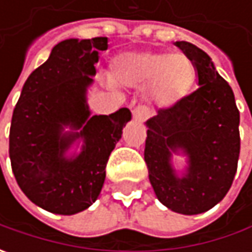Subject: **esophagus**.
Returning <instances> with one entry per match:
<instances>
[{"mask_svg":"<svg viewBox=\"0 0 252 252\" xmlns=\"http://www.w3.org/2000/svg\"><path fill=\"white\" fill-rule=\"evenodd\" d=\"M146 118H147V112H146V109L143 106L134 108V111H133V121L140 122L141 123V122L146 121Z\"/></svg>","mask_w":252,"mask_h":252,"instance_id":"1","label":"esophagus"}]
</instances>
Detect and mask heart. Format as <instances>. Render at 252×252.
Wrapping results in <instances>:
<instances>
[{"label": "heart", "instance_id": "b5f03b06", "mask_svg": "<svg viewBox=\"0 0 252 252\" xmlns=\"http://www.w3.org/2000/svg\"><path fill=\"white\" fill-rule=\"evenodd\" d=\"M112 81L127 88H144L151 105L168 109L188 96L196 68L188 56L162 52H129L113 59Z\"/></svg>", "mask_w": 252, "mask_h": 252}]
</instances>
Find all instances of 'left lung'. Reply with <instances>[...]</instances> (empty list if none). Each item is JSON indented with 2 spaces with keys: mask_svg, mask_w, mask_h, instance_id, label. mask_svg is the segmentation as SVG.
<instances>
[{
  "mask_svg": "<svg viewBox=\"0 0 252 252\" xmlns=\"http://www.w3.org/2000/svg\"><path fill=\"white\" fill-rule=\"evenodd\" d=\"M195 64L199 88L146 122L144 160L156 196L169 210L199 215L226 196L237 171L240 112L227 81L208 53L175 42ZM186 158L181 170L173 156Z\"/></svg>",
  "mask_w": 252,
  "mask_h": 252,
  "instance_id": "obj_1",
  "label": "left lung"
}]
</instances>
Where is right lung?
Wrapping results in <instances>:
<instances>
[{
    "label": "right lung",
    "instance_id": "add662e5",
    "mask_svg": "<svg viewBox=\"0 0 252 252\" xmlns=\"http://www.w3.org/2000/svg\"><path fill=\"white\" fill-rule=\"evenodd\" d=\"M106 49L108 37L56 44L28 77L12 113L15 179L29 200L50 213L75 215L98 199L108 158L131 119L127 108L91 115L87 103L99 52Z\"/></svg>",
    "mask_w": 252,
    "mask_h": 252
}]
</instances>
